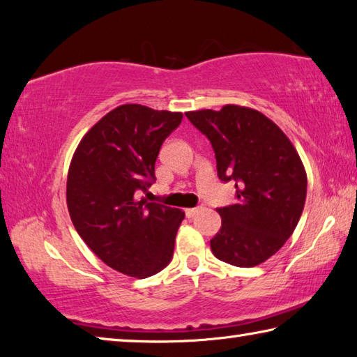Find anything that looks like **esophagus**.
<instances>
[{"label": "esophagus", "instance_id": "1", "mask_svg": "<svg viewBox=\"0 0 357 357\" xmlns=\"http://www.w3.org/2000/svg\"><path fill=\"white\" fill-rule=\"evenodd\" d=\"M198 211H200L198 208H189V209H185V215L190 219V217H195L198 214Z\"/></svg>", "mask_w": 357, "mask_h": 357}]
</instances>
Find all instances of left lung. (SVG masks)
Listing matches in <instances>:
<instances>
[{"label": "left lung", "mask_w": 357, "mask_h": 357, "mask_svg": "<svg viewBox=\"0 0 357 357\" xmlns=\"http://www.w3.org/2000/svg\"><path fill=\"white\" fill-rule=\"evenodd\" d=\"M208 137L220 181H234L236 202L217 213L211 250L228 264L253 268L282 249L301 219L307 174L298 151L274 121L249 107L187 112Z\"/></svg>", "instance_id": "1"}]
</instances>
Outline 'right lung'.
I'll list each match as a JSON object with an SVG mask.
<instances>
[{"label":"right lung","instance_id":"right-lung-1","mask_svg":"<svg viewBox=\"0 0 357 357\" xmlns=\"http://www.w3.org/2000/svg\"><path fill=\"white\" fill-rule=\"evenodd\" d=\"M183 113L140 104L113 108L82 138L72 157L66 200L72 223L112 269L146 279L172 261L181 209L138 200L155 181L162 143Z\"/></svg>","mask_w":357,"mask_h":357}]
</instances>
